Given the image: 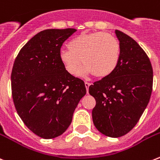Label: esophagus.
Here are the masks:
<instances>
[{"label":"esophagus","mask_w":160,"mask_h":160,"mask_svg":"<svg viewBox=\"0 0 160 160\" xmlns=\"http://www.w3.org/2000/svg\"><path fill=\"white\" fill-rule=\"evenodd\" d=\"M91 85V83H89V82H85V88H86V90H87V91H88L89 87H90V85Z\"/></svg>","instance_id":"esophagus-1"}]
</instances>
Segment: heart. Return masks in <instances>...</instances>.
Instances as JSON below:
<instances>
[{"mask_svg": "<svg viewBox=\"0 0 160 160\" xmlns=\"http://www.w3.org/2000/svg\"><path fill=\"white\" fill-rule=\"evenodd\" d=\"M120 57L121 45L118 38L103 32L80 34L69 42V49L59 53L61 63L69 75H75L83 62V73L94 74L97 78L112 74Z\"/></svg>", "mask_w": 160, "mask_h": 160, "instance_id": "heart-1", "label": "heart"}]
</instances>
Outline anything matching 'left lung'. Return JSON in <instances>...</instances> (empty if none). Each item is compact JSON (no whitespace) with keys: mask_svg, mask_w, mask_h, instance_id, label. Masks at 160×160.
<instances>
[{"mask_svg":"<svg viewBox=\"0 0 160 160\" xmlns=\"http://www.w3.org/2000/svg\"><path fill=\"white\" fill-rule=\"evenodd\" d=\"M121 45L112 74L90 85L96 100L92 119L107 137L119 138L133 128L147 107L153 89V68L144 50L131 37L116 30Z\"/></svg>","mask_w":160,"mask_h":160,"instance_id":"8db88e82","label":"left lung"}]
</instances>
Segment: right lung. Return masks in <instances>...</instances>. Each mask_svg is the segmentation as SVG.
Instances as JSON below:
<instances>
[{
  "mask_svg": "<svg viewBox=\"0 0 160 160\" xmlns=\"http://www.w3.org/2000/svg\"><path fill=\"white\" fill-rule=\"evenodd\" d=\"M75 32V28L40 32L22 48L12 67L16 110L24 124L45 139L66 131L86 94L84 81L69 75L59 59L62 45Z\"/></svg>",
  "mask_w": 160,
  "mask_h": 160,
  "instance_id": "add662e5",
  "label": "right lung"
}]
</instances>
